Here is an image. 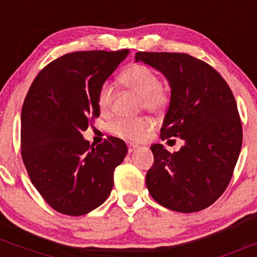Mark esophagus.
Wrapping results in <instances>:
<instances>
[{
    "mask_svg": "<svg viewBox=\"0 0 257 257\" xmlns=\"http://www.w3.org/2000/svg\"><path fill=\"white\" fill-rule=\"evenodd\" d=\"M137 149H138V145H134V144H128V152L129 153L134 152Z\"/></svg>",
    "mask_w": 257,
    "mask_h": 257,
    "instance_id": "obj_1",
    "label": "esophagus"
}]
</instances>
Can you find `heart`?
<instances>
[{
    "instance_id": "obj_1",
    "label": "heart",
    "mask_w": 257,
    "mask_h": 257,
    "mask_svg": "<svg viewBox=\"0 0 257 257\" xmlns=\"http://www.w3.org/2000/svg\"><path fill=\"white\" fill-rule=\"evenodd\" d=\"M120 82L124 87L138 94L141 99V107L161 113L169 104V94L161 85L158 75L145 65H132L120 75ZM113 99V88L108 82L101 84L98 93V105L101 111H107ZM152 129V122L146 117L139 118H118L110 124V131L116 137L126 141L137 143L143 140Z\"/></svg>"
}]
</instances>
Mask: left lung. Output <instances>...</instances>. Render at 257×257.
<instances>
[{
  "label": "left lung",
  "mask_w": 257,
  "mask_h": 257,
  "mask_svg": "<svg viewBox=\"0 0 257 257\" xmlns=\"http://www.w3.org/2000/svg\"><path fill=\"white\" fill-rule=\"evenodd\" d=\"M135 61L162 72L169 83L161 139L185 141L174 153L161 144L151 146L149 192L170 210H203L226 190L241 150L243 131L232 90L210 65L184 53L139 52Z\"/></svg>",
  "instance_id": "1"
}]
</instances>
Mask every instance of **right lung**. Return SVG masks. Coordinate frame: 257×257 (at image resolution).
I'll return each mask as SVG.
<instances>
[{
	"label": "right lung",
	"instance_id": "right-lung-1",
	"mask_svg": "<svg viewBox=\"0 0 257 257\" xmlns=\"http://www.w3.org/2000/svg\"><path fill=\"white\" fill-rule=\"evenodd\" d=\"M118 52H75L32 82L22 108V156L31 182L54 210L88 214L107 199L128 149L120 139L90 145L82 132L99 117L98 93L124 59Z\"/></svg>",
	"mask_w": 257,
	"mask_h": 257
}]
</instances>
